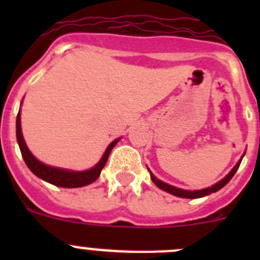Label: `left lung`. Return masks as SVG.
<instances>
[{"instance_id":"1","label":"left lung","mask_w":260,"mask_h":260,"mask_svg":"<svg viewBox=\"0 0 260 260\" xmlns=\"http://www.w3.org/2000/svg\"><path fill=\"white\" fill-rule=\"evenodd\" d=\"M242 157H243V156H242ZM241 161H242V158H241V160L237 162V164L234 165L233 169H232V171L229 172V173L226 174V176H225L221 181H219V182H217V183L212 185V186H211V187H207V189L195 190V191H190V190H182V189H178V187H174V186H172V185H168V183H165V182H162V181L157 180V178H156V177L153 176L152 173H151V171H150V169H148V168H147V169L150 171L151 180H152V182L155 183L156 186H157L158 189L164 190V191L169 192V194L176 195V197H180V198L195 199V198H202V197H206V195H210V194H212V192L219 191L220 189H222V187H224V186L226 185V183H228L229 181L232 180V177L234 176V173L237 172V169H238V167H240Z\"/></svg>"}]
</instances>
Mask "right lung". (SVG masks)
<instances>
[{"mask_svg":"<svg viewBox=\"0 0 260 260\" xmlns=\"http://www.w3.org/2000/svg\"><path fill=\"white\" fill-rule=\"evenodd\" d=\"M17 141L18 144H19L23 160H24V162H26V165L29 168V171H31L32 173L35 174V176H38L39 178H41V180L52 183V185L71 189V187H82V186L89 185V183L95 182V181L98 180L100 173H102L103 168L107 164L110 151L113 150V147L118 143L119 138L108 146L103 157L100 158V161H99L95 167L88 169V171L82 172L68 171V169H62V168L49 167V165H45L41 161H39L38 158L32 155L31 151H29L28 147H27L26 142L23 139L22 127H20V113H18L17 116Z\"/></svg>","mask_w":260,"mask_h":260,"instance_id":"obj_1","label":"right lung"}]
</instances>
